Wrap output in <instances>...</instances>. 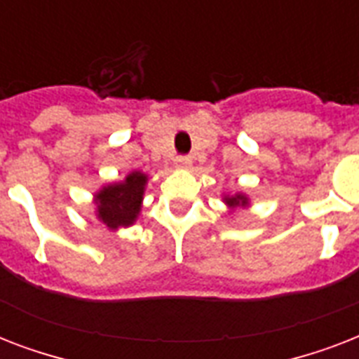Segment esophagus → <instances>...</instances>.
I'll use <instances>...</instances> for the list:
<instances>
[{"label": "esophagus", "mask_w": 359, "mask_h": 359, "mask_svg": "<svg viewBox=\"0 0 359 359\" xmlns=\"http://www.w3.org/2000/svg\"><path fill=\"white\" fill-rule=\"evenodd\" d=\"M175 165L180 169H186L191 165V158L190 156H177L175 158Z\"/></svg>", "instance_id": "obj_1"}]
</instances>
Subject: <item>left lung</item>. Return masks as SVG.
I'll return each mask as SVG.
<instances>
[{
  "label": "left lung",
  "mask_w": 359,
  "mask_h": 359,
  "mask_svg": "<svg viewBox=\"0 0 359 359\" xmlns=\"http://www.w3.org/2000/svg\"><path fill=\"white\" fill-rule=\"evenodd\" d=\"M225 201L229 203V205H245L248 199L244 196H235V197H225Z\"/></svg>",
  "instance_id": "8db88e82"
}]
</instances>
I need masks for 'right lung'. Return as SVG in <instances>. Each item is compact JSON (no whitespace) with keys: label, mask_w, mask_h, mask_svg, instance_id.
Returning a JSON list of instances; mask_svg holds the SVG:
<instances>
[{"label":"right lung","mask_w":359,"mask_h":359,"mask_svg":"<svg viewBox=\"0 0 359 359\" xmlns=\"http://www.w3.org/2000/svg\"><path fill=\"white\" fill-rule=\"evenodd\" d=\"M145 184V175L140 173V171H134L121 184L104 188L97 196L98 218L102 219L109 229H117L121 225L134 224V219L140 214Z\"/></svg>","instance_id":"right-lung-1"}]
</instances>
